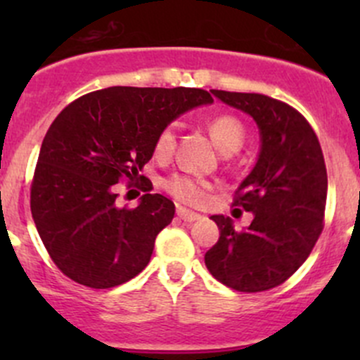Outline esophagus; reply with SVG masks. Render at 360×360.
Listing matches in <instances>:
<instances>
[{"mask_svg": "<svg viewBox=\"0 0 360 360\" xmlns=\"http://www.w3.org/2000/svg\"><path fill=\"white\" fill-rule=\"evenodd\" d=\"M177 216H179V219H183L184 223H193V221L202 219L200 214L191 212V210L184 209V207H177Z\"/></svg>", "mask_w": 360, "mask_h": 360, "instance_id": "34e87169", "label": "esophagus"}]
</instances>
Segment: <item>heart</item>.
<instances>
[{"instance_id":"obj_1","label":"heart","mask_w":360,"mask_h":360,"mask_svg":"<svg viewBox=\"0 0 360 360\" xmlns=\"http://www.w3.org/2000/svg\"><path fill=\"white\" fill-rule=\"evenodd\" d=\"M209 132L217 148L224 153L237 151L245 139L244 123L233 115L214 116L209 122ZM174 148H176V129H174V125L163 127L153 143V155L162 160L169 158ZM163 188L179 202L197 205V203L203 202L210 184L202 179L186 176V174H174L169 179L163 181Z\"/></svg>"}]
</instances>
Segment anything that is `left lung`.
I'll return each mask as SVG.
<instances>
[{
    "label": "left lung",
    "mask_w": 360,
    "mask_h": 360,
    "mask_svg": "<svg viewBox=\"0 0 360 360\" xmlns=\"http://www.w3.org/2000/svg\"><path fill=\"white\" fill-rule=\"evenodd\" d=\"M210 92L252 116L261 151L233 198V205L254 214L252 223L237 231L230 217H210L219 240L205 252V266L235 291H268L291 277L321 237L328 197L324 155L310 123L289 104L263 94Z\"/></svg>",
    "instance_id": "obj_1"
}]
</instances>
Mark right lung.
I'll list each match as a JSON object with an SVG mask.
<instances>
[{"label": "right lung", "instance_id": "right-lung-1", "mask_svg": "<svg viewBox=\"0 0 360 360\" xmlns=\"http://www.w3.org/2000/svg\"><path fill=\"white\" fill-rule=\"evenodd\" d=\"M202 89L110 86L72 101L50 125L31 184V212L60 271L92 289L129 282L146 268L176 207L141 176L163 127L212 103ZM145 191L134 210L115 205V184Z\"/></svg>", "mask_w": 360, "mask_h": 360}]
</instances>
